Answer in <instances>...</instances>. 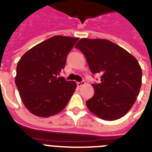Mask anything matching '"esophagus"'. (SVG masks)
Wrapping results in <instances>:
<instances>
[{"label":"esophagus","mask_w":152,"mask_h":152,"mask_svg":"<svg viewBox=\"0 0 152 152\" xmlns=\"http://www.w3.org/2000/svg\"><path fill=\"white\" fill-rule=\"evenodd\" d=\"M85 84V81L84 80H82V81H80V82H77V87H81L82 85Z\"/></svg>","instance_id":"34e87169"}]
</instances>
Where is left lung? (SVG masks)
Masks as SVG:
<instances>
[{
	"label": "left lung",
	"instance_id": "8db88e82",
	"mask_svg": "<svg viewBox=\"0 0 152 152\" xmlns=\"http://www.w3.org/2000/svg\"><path fill=\"white\" fill-rule=\"evenodd\" d=\"M85 56L92 74L101 75L93 84L94 95L86 105L104 120L125 116L136 100L142 85V68L134 56L113 42L101 39H80L75 45Z\"/></svg>",
	"mask_w": 152,
	"mask_h": 152
}]
</instances>
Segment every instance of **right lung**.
Listing matches in <instances>:
<instances>
[{"label": "right lung", "instance_id": "obj_1", "mask_svg": "<svg viewBox=\"0 0 152 152\" xmlns=\"http://www.w3.org/2000/svg\"><path fill=\"white\" fill-rule=\"evenodd\" d=\"M79 38L55 36L35 45L18 61L15 83L28 110L39 117L61 112L75 92V81L58 77Z\"/></svg>", "mask_w": 152, "mask_h": 152}]
</instances>
